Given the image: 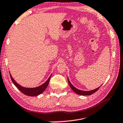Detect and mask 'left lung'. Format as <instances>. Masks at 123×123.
<instances>
[{
	"label": "left lung",
	"mask_w": 123,
	"mask_h": 123,
	"mask_svg": "<svg viewBox=\"0 0 123 123\" xmlns=\"http://www.w3.org/2000/svg\"><path fill=\"white\" fill-rule=\"evenodd\" d=\"M68 83L69 84V86L70 87H71V89L73 90L74 91V92L77 93L78 95H92V93H95L96 91H97V90H98V89L100 88V87H98V88L97 89H95L94 90H91V91H83V90H80L76 88V87H75L74 86H73V85L71 83V82H70L69 80L68 79Z\"/></svg>",
	"instance_id": "left-lung-1"
}]
</instances>
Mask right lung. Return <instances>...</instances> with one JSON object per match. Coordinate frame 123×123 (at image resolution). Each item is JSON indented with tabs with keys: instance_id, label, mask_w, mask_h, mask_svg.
<instances>
[{
	"instance_id": "obj_1",
	"label": "right lung",
	"mask_w": 123,
	"mask_h": 123,
	"mask_svg": "<svg viewBox=\"0 0 123 123\" xmlns=\"http://www.w3.org/2000/svg\"><path fill=\"white\" fill-rule=\"evenodd\" d=\"M10 78L11 80L15 86H16L17 88L19 89V90L22 92L25 95H27L29 96H38V95L41 94V93L44 92V91L46 89V87L48 86L49 83L50 78H51V75L50 76L48 79L43 84L41 85L40 86L36 87H33V88H28V87H24L21 85H19L18 83H16V81L13 79L12 76L10 73Z\"/></svg>"
}]
</instances>
